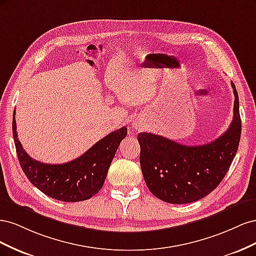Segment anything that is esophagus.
Returning <instances> with one entry per match:
<instances>
[{"label":"esophagus","instance_id":"obj_1","mask_svg":"<svg viewBox=\"0 0 256 256\" xmlns=\"http://www.w3.org/2000/svg\"><path fill=\"white\" fill-rule=\"evenodd\" d=\"M134 126L136 128H138V127H140V125H138V124H136H136H134Z\"/></svg>","mask_w":256,"mask_h":256}]
</instances>
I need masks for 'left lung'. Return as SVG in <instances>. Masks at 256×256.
Listing matches in <instances>:
<instances>
[{
  "label": "left lung",
  "instance_id": "obj_1",
  "mask_svg": "<svg viewBox=\"0 0 256 256\" xmlns=\"http://www.w3.org/2000/svg\"><path fill=\"white\" fill-rule=\"evenodd\" d=\"M234 92V116L228 129L216 140L198 146L176 143L164 136L141 132L140 164L147 188L161 200L188 204L214 191L228 173L242 134L239 99Z\"/></svg>",
  "mask_w": 256,
  "mask_h": 256
}]
</instances>
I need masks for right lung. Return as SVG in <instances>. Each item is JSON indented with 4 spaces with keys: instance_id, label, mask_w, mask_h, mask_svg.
Returning a JSON list of instances; mask_svg holds the SVG:
<instances>
[{
    "instance_id": "right-lung-1",
    "label": "right lung",
    "mask_w": 256,
    "mask_h": 256,
    "mask_svg": "<svg viewBox=\"0 0 256 256\" xmlns=\"http://www.w3.org/2000/svg\"><path fill=\"white\" fill-rule=\"evenodd\" d=\"M12 116V134L23 172L37 189L62 202H80L94 196L102 188L111 162L127 128L106 136L82 156L63 164H42L30 158L18 140L16 120Z\"/></svg>"
}]
</instances>
